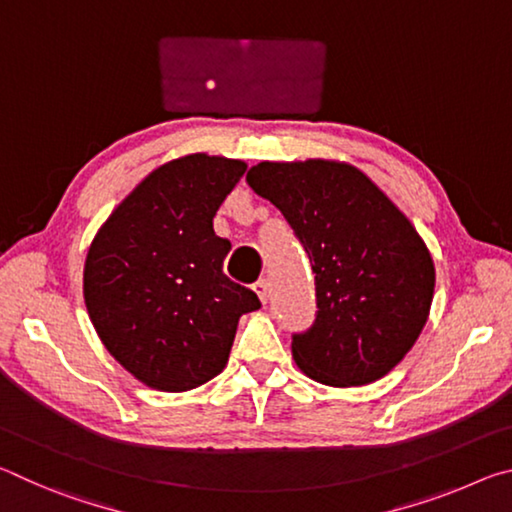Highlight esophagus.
Wrapping results in <instances>:
<instances>
[{"mask_svg": "<svg viewBox=\"0 0 512 512\" xmlns=\"http://www.w3.org/2000/svg\"><path fill=\"white\" fill-rule=\"evenodd\" d=\"M253 289H255V293L259 296V300H262L264 305H266V300H268V282L266 280H257Z\"/></svg>", "mask_w": 512, "mask_h": 512, "instance_id": "34e87169", "label": "esophagus"}]
</instances>
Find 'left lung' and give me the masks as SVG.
<instances>
[{"instance_id": "left-lung-1", "label": "left lung", "mask_w": 512, "mask_h": 512, "mask_svg": "<svg viewBox=\"0 0 512 512\" xmlns=\"http://www.w3.org/2000/svg\"><path fill=\"white\" fill-rule=\"evenodd\" d=\"M246 183L284 214L316 275V320L291 343L298 368L339 388L388 375L418 341L436 284L413 223L345 162H259Z\"/></svg>"}]
</instances>
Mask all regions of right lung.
Here are the masks:
<instances>
[{
    "instance_id": "right-lung-1",
    "label": "right lung",
    "mask_w": 512,
    "mask_h": 512,
    "mask_svg": "<svg viewBox=\"0 0 512 512\" xmlns=\"http://www.w3.org/2000/svg\"><path fill=\"white\" fill-rule=\"evenodd\" d=\"M246 162L192 153L149 173L101 225L83 296L106 350L142 384L180 393L225 368L257 293L223 273L212 219Z\"/></svg>"
}]
</instances>
